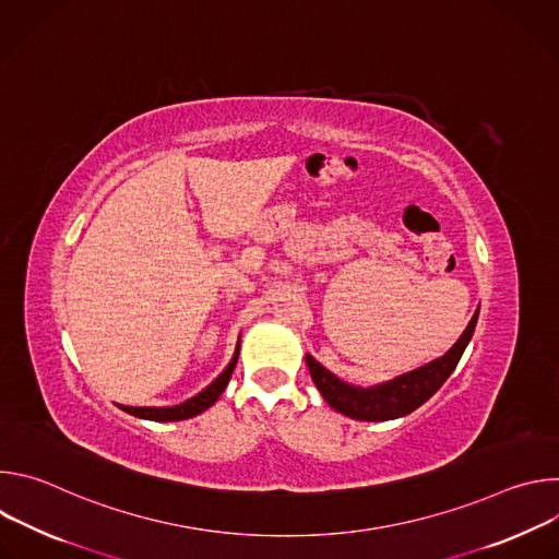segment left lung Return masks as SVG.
I'll return each instance as SVG.
<instances>
[{"mask_svg": "<svg viewBox=\"0 0 559 559\" xmlns=\"http://www.w3.org/2000/svg\"><path fill=\"white\" fill-rule=\"evenodd\" d=\"M477 313H480V309H475L466 330L444 356L373 386H356L341 380L309 354L305 356V362L309 367V376L313 384L325 397V403L338 414L349 416L354 420H365V423L395 420L416 412L444 384V380L451 376V371L460 362L475 332Z\"/></svg>", "mask_w": 559, "mask_h": 559, "instance_id": "1", "label": "left lung"}]
</instances>
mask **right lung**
<instances>
[{"mask_svg":"<svg viewBox=\"0 0 559 559\" xmlns=\"http://www.w3.org/2000/svg\"><path fill=\"white\" fill-rule=\"evenodd\" d=\"M238 349H241V341H236V349H234V356L227 362V367L203 391L188 397L186 403L175 405V407H126V405H119V409H123L130 416H136L143 420H154V423H177V420H188L192 416L203 414L207 407H212L218 401V395L225 391V386L231 378V371L236 367V360H238Z\"/></svg>","mask_w":559,"mask_h":559,"instance_id":"right-lung-1","label":"right lung"}]
</instances>
